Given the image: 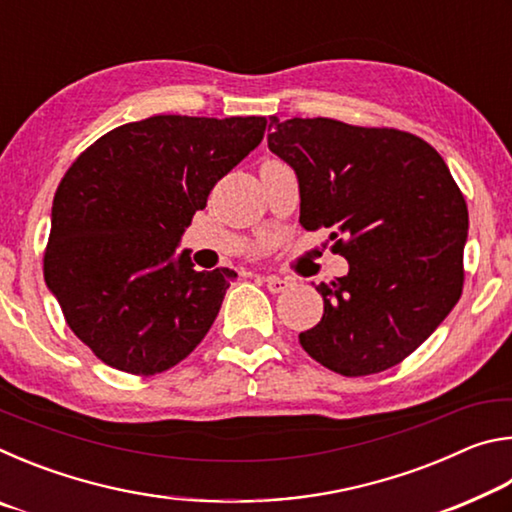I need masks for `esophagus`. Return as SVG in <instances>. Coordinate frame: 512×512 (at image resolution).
Returning a JSON list of instances; mask_svg holds the SVG:
<instances>
[{"label": "esophagus", "instance_id": "obj_1", "mask_svg": "<svg viewBox=\"0 0 512 512\" xmlns=\"http://www.w3.org/2000/svg\"><path fill=\"white\" fill-rule=\"evenodd\" d=\"M264 282H266V289L271 291V293H284V291L291 287L289 280H284V277H277V275L264 277Z\"/></svg>", "mask_w": 512, "mask_h": 512}]
</instances>
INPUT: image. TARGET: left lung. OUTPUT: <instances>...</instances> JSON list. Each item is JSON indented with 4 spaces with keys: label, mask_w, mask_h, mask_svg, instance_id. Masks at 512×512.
Wrapping results in <instances>:
<instances>
[{
    "label": "left lung",
    "mask_w": 512,
    "mask_h": 512,
    "mask_svg": "<svg viewBox=\"0 0 512 512\" xmlns=\"http://www.w3.org/2000/svg\"><path fill=\"white\" fill-rule=\"evenodd\" d=\"M268 149L300 185V225L329 230L350 273L320 282L325 311L300 334L345 377L404 361L463 291L467 205L445 160L418 135L314 117H271Z\"/></svg>",
    "instance_id": "obj_1"
}]
</instances>
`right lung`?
<instances>
[{
  "label": "right lung",
  "instance_id": "add662e5",
  "mask_svg": "<svg viewBox=\"0 0 512 512\" xmlns=\"http://www.w3.org/2000/svg\"><path fill=\"white\" fill-rule=\"evenodd\" d=\"M266 117L155 115L117 126L65 171L42 259L72 332L110 368L151 377L210 332L230 268L196 271L178 241Z\"/></svg>",
  "mask_w": 512,
  "mask_h": 512
}]
</instances>
